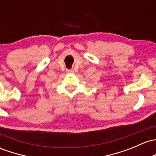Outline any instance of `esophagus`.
Returning <instances> with one entry per match:
<instances>
[{
  "label": "esophagus",
  "instance_id": "esophagus-1",
  "mask_svg": "<svg viewBox=\"0 0 156 156\" xmlns=\"http://www.w3.org/2000/svg\"><path fill=\"white\" fill-rule=\"evenodd\" d=\"M67 73H73L74 70L73 69H68V70H67Z\"/></svg>",
  "mask_w": 156,
  "mask_h": 156
}]
</instances>
